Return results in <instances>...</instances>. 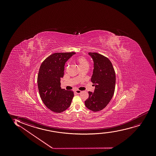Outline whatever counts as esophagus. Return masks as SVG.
I'll use <instances>...</instances> for the list:
<instances>
[{
    "label": "esophagus",
    "instance_id": "esophagus-1",
    "mask_svg": "<svg viewBox=\"0 0 156 156\" xmlns=\"http://www.w3.org/2000/svg\"><path fill=\"white\" fill-rule=\"evenodd\" d=\"M82 91L80 90H75V93L76 94H80L81 93Z\"/></svg>",
    "mask_w": 156,
    "mask_h": 156
}]
</instances>
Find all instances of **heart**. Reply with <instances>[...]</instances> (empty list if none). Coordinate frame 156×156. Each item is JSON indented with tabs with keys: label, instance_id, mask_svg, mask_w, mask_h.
Masks as SVG:
<instances>
[{
	"label": "heart",
	"instance_id": "obj_1",
	"mask_svg": "<svg viewBox=\"0 0 156 156\" xmlns=\"http://www.w3.org/2000/svg\"><path fill=\"white\" fill-rule=\"evenodd\" d=\"M76 61L80 69L88 68L90 66L89 62L85 58L83 57L77 58L76 60Z\"/></svg>",
	"mask_w": 156,
	"mask_h": 156
}]
</instances>
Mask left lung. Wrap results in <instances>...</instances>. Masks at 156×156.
I'll list each match as a JSON object with an SVG mask.
<instances>
[{
    "label": "left lung",
    "instance_id": "obj_1",
    "mask_svg": "<svg viewBox=\"0 0 156 156\" xmlns=\"http://www.w3.org/2000/svg\"><path fill=\"white\" fill-rule=\"evenodd\" d=\"M94 63L91 82L95 86L94 93L88 91L89 97L85 101L88 109L100 111L109 103L115 93V73L112 63L105 56L97 52H89Z\"/></svg>",
    "mask_w": 156,
    "mask_h": 156
}]
</instances>
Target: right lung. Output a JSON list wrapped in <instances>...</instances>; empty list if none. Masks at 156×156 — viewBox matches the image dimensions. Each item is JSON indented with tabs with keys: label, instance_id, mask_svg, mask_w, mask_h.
Wrapping results in <instances>:
<instances>
[{
	"label": "right lung",
	"instance_id": "obj_1",
	"mask_svg": "<svg viewBox=\"0 0 156 156\" xmlns=\"http://www.w3.org/2000/svg\"><path fill=\"white\" fill-rule=\"evenodd\" d=\"M75 52H57L43 61L38 72L37 85L41 100L45 106L56 113L67 109L74 97L72 90L61 89L60 80L63 77L65 63Z\"/></svg>",
	"mask_w": 156,
	"mask_h": 156
}]
</instances>
